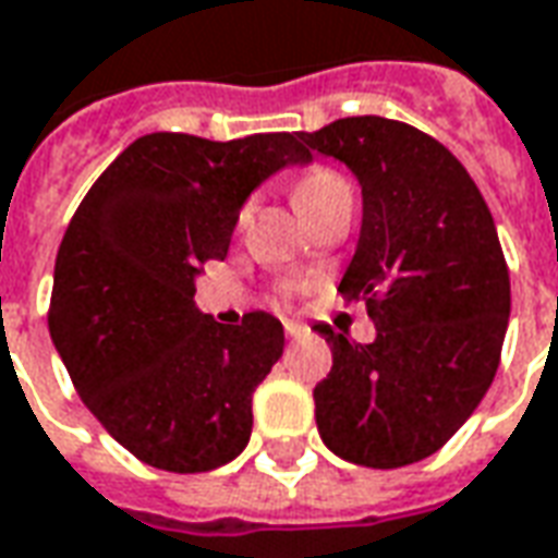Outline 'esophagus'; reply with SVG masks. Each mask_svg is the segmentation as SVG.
<instances>
[{"mask_svg": "<svg viewBox=\"0 0 558 558\" xmlns=\"http://www.w3.org/2000/svg\"><path fill=\"white\" fill-rule=\"evenodd\" d=\"M286 333L288 340H303V337H310V328H306V325H298V322H286Z\"/></svg>", "mask_w": 558, "mask_h": 558, "instance_id": "esophagus-1", "label": "esophagus"}]
</instances>
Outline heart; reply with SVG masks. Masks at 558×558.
<instances>
[{
  "label": "heart",
  "instance_id": "obj_1",
  "mask_svg": "<svg viewBox=\"0 0 558 558\" xmlns=\"http://www.w3.org/2000/svg\"><path fill=\"white\" fill-rule=\"evenodd\" d=\"M349 194V184L337 175V172H330V169H318V172H310L306 179L298 182L294 187V206L303 213H310V209H316L322 203H328L333 197H343Z\"/></svg>",
  "mask_w": 558,
  "mask_h": 558
}]
</instances>
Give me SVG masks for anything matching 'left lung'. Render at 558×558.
Wrapping results in <instances>:
<instances>
[{
    "mask_svg": "<svg viewBox=\"0 0 558 558\" xmlns=\"http://www.w3.org/2000/svg\"><path fill=\"white\" fill-rule=\"evenodd\" d=\"M301 140L359 179L340 291L376 325L367 345L316 328L333 352L313 391L318 434L352 464L422 462L471 418L501 359L510 276L489 206L440 142L401 121L340 118Z\"/></svg>",
    "mask_w": 558,
    "mask_h": 558,
    "instance_id": "left-lung-1",
    "label": "left lung"
}]
</instances>
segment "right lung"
Instances as JSON below:
<instances>
[{
  "label": "right lung",
  "mask_w": 558,
  "mask_h": 558,
  "mask_svg": "<svg viewBox=\"0 0 558 558\" xmlns=\"http://www.w3.org/2000/svg\"><path fill=\"white\" fill-rule=\"evenodd\" d=\"M301 133L213 142L148 133L114 157L69 221L48 328L72 386L140 462L203 474L252 437V395L282 359L270 313L218 325L194 303L240 209L279 169L310 163Z\"/></svg>",
  "instance_id": "right-lung-1"
}]
</instances>
